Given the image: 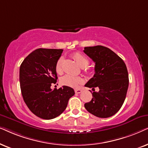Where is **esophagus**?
Returning <instances> with one entry per match:
<instances>
[{
  "instance_id": "1",
  "label": "esophagus",
  "mask_w": 148,
  "mask_h": 148,
  "mask_svg": "<svg viewBox=\"0 0 148 148\" xmlns=\"http://www.w3.org/2000/svg\"><path fill=\"white\" fill-rule=\"evenodd\" d=\"M74 91H75L76 93L79 94V93H80V92H82V90H81V89H79V88H77V89L74 90Z\"/></svg>"
}]
</instances>
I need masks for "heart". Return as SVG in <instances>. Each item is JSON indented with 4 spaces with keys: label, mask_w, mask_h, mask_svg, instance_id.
<instances>
[{
    "label": "heart",
    "mask_w": 148,
    "mask_h": 148,
    "mask_svg": "<svg viewBox=\"0 0 148 148\" xmlns=\"http://www.w3.org/2000/svg\"><path fill=\"white\" fill-rule=\"evenodd\" d=\"M72 58L76 61V63L81 67V68H85L89 64V60L80 53L76 52L72 55ZM62 64H63V58L60 57L57 61L56 64V71L58 74H61L62 72ZM84 80L80 76H75L70 74H66L62 76L61 78L60 82L63 85L70 86L73 88H77L80 84H82Z\"/></svg>",
    "instance_id": "obj_1"
}]
</instances>
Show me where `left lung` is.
I'll return each instance as SVG.
<instances>
[{
	"label": "left lung",
	"instance_id": "left-lung-1",
	"mask_svg": "<svg viewBox=\"0 0 148 148\" xmlns=\"http://www.w3.org/2000/svg\"><path fill=\"white\" fill-rule=\"evenodd\" d=\"M84 52L95 63L93 77L84 85L92 88V98L84 107L97 117L112 116L121 109L127 95L129 74L126 64L111 49L101 45L84 47ZM95 87L99 92L94 91Z\"/></svg>",
	"mask_w": 148,
	"mask_h": 148
}]
</instances>
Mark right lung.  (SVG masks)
I'll use <instances>...</instances> for the list:
<instances>
[{
    "label": "right lung",
    "mask_w": 148,
    "mask_h": 148,
    "mask_svg": "<svg viewBox=\"0 0 148 148\" xmlns=\"http://www.w3.org/2000/svg\"><path fill=\"white\" fill-rule=\"evenodd\" d=\"M63 49H38L29 54L19 68V82L23 99L33 114L45 120L60 116L66 110L74 90L68 86L51 88L58 76L56 64Z\"/></svg>",
    "instance_id": "right-lung-1"
}]
</instances>
